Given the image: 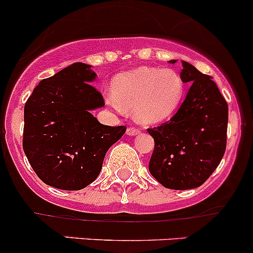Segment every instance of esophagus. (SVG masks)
Returning <instances> with one entry per match:
<instances>
[{
	"mask_svg": "<svg viewBox=\"0 0 253 253\" xmlns=\"http://www.w3.org/2000/svg\"><path fill=\"white\" fill-rule=\"evenodd\" d=\"M140 132V129L137 126H129L126 130V134L132 136V135H137Z\"/></svg>",
	"mask_w": 253,
	"mask_h": 253,
	"instance_id": "1",
	"label": "esophagus"
}]
</instances>
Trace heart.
<instances>
[{"instance_id": "b5f03b06", "label": "heart", "mask_w": 253, "mask_h": 253, "mask_svg": "<svg viewBox=\"0 0 253 253\" xmlns=\"http://www.w3.org/2000/svg\"><path fill=\"white\" fill-rule=\"evenodd\" d=\"M185 84L174 69L140 67L117 75L107 102L116 111L134 109L142 124H156L169 118L184 97Z\"/></svg>"}]
</instances>
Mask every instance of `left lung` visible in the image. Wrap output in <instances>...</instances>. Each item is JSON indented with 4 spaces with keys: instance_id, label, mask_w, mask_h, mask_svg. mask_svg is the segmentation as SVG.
<instances>
[{
    "instance_id": "left-lung-1",
    "label": "left lung",
    "mask_w": 253,
    "mask_h": 253,
    "mask_svg": "<svg viewBox=\"0 0 253 253\" xmlns=\"http://www.w3.org/2000/svg\"><path fill=\"white\" fill-rule=\"evenodd\" d=\"M180 75L193 83L184 102L170 121L147 129L155 140L150 173L173 190L195 189L210 178L225 152L228 129V103L210 75L187 62Z\"/></svg>"
}]
</instances>
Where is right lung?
<instances>
[{
	"mask_svg": "<svg viewBox=\"0 0 253 253\" xmlns=\"http://www.w3.org/2000/svg\"><path fill=\"white\" fill-rule=\"evenodd\" d=\"M91 66L74 63L34 88L24 107L23 150L45 184L75 191L100 174L106 152L126 126L101 124L91 111L105 106Z\"/></svg>",
	"mask_w": 253,
	"mask_h": 253,
	"instance_id": "1",
	"label": "right lung"
}]
</instances>
